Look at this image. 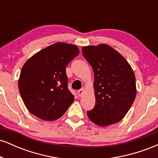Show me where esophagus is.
I'll use <instances>...</instances> for the list:
<instances>
[{
  "mask_svg": "<svg viewBox=\"0 0 158 158\" xmlns=\"http://www.w3.org/2000/svg\"><path fill=\"white\" fill-rule=\"evenodd\" d=\"M83 91H84V89H83V88H81V89L78 90L77 93H78V95H79V97H81V96L82 95Z\"/></svg>",
  "mask_w": 158,
  "mask_h": 158,
  "instance_id": "obj_1",
  "label": "esophagus"
}]
</instances>
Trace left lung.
<instances>
[{
    "mask_svg": "<svg viewBox=\"0 0 158 158\" xmlns=\"http://www.w3.org/2000/svg\"><path fill=\"white\" fill-rule=\"evenodd\" d=\"M81 50L94 73L96 104L87 111L88 118L99 126L119 122L130 109L137 94L131 66L107 44L83 47Z\"/></svg>",
    "mask_w": 158,
    "mask_h": 158,
    "instance_id": "left-lung-1",
    "label": "left lung"
}]
</instances>
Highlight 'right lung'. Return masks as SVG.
<instances>
[{
	"label": "right lung",
	"instance_id": "obj_1",
	"mask_svg": "<svg viewBox=\"0 0 158 158\" xmlns=\"http://www.w3.org/2000/svg\"><path fill=\"white\" fill-rule=\"evenodd\" d=\"M79 53L76 45L58 42L26 61L19 88L30 113L47 121L56 120L65 113L74 101L68 89L66 67Z\"/></svg>",
	"mask_w": 158,
	"mask_h": 158
}]
</instances>
